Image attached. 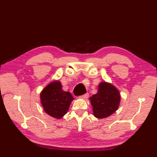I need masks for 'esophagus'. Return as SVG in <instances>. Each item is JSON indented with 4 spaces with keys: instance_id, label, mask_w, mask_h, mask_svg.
I'll list each match as a JSON object with an SVG mask.
<instances>
[{
    "instance_id": "esophagus-1",
    "label": "esophagus",
    "mask_w": 157,
    "mask_h": 157,
    "mask_svg": "<svg viewBox=\"0 0 157 157\" xmlns=\"http://www.w3.org/2000/svg\"><path fill=\"white\" fill-rule=\"evenodd\" d=\"M88 98V94H85L80 96V98L84 99V100H86Z\"/></svg>"
}]
</instances>
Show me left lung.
Segmentation results:
<instances>
[{
	"mask_svg": "<svg viewBox=\"0 0 157 157\" xmlns=\"http://www.w3.org/2000/svg\"><path fill=\"white\" fill-rule=\"evenodd\" d=\"M93 115L96 118L108 117L118 109L121 95L113 84L102 82L98 85V92L90 97Z\"/></svg>",
	"mask_w": 157,
	"mask_h": 157,
	"instance_id": "left-lung-1",
	"label": "left lung"
}]
</instances>
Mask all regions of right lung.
<instances>
[{
	"label": "right lung",
	"mask_w": 157,
	"mask_h": 157,
	"mask_svg": "<svg viewBox=\"0 0 157 157\" xmlns=\"http://www.w3.org/2000/svg\"><path fill=\"white\" fill-rule=\"evenodd\" d=\"M40 102L44 111L50 116L60 119L69 110L73 97L69 92L62 90L61 82L53 81L40 93Z\"/></svg>",
	"instance_id": "add662e5"
}]
</instances>
